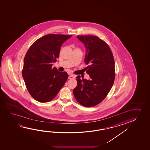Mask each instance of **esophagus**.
Returning a JSON list of instances; mask_svg holds the SVG:
<instances>
[{
    "instance_id": "obj_1",
    "label": "esophagus",
    "mask_w": 150,
    "mask_h": 150,
    "mask_svg": "<svg viewBox=\"0 0 150 150\" xmlns=\"http://www.w3.org/2000/svg\"><path fill=\"white\" fill-rule=\"evenodd\" d=\"M75 76L73 75V74H71V75H69V79H75Z\"/></svg>"
}]
</instances>
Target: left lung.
Here are the masks:
<instances>
[{"mask_svg":"<svg viewBox=\"0 0 150 150\" xmlns=\"http://www.w3.org/2000/svg\"><path fill=\"white\" fill-rule=\"evenodd\" d=\"M86 47L84 61L88 66L86 73L91 79L76 77L77 85L73 90L77 102L86 107L98 105L106 98L115 79V60L106 42L94 35H78Z\"/></svg>","mask_w":150,"mask_h":150,"instance_id":"1","label":"left lung"}]
</instances>
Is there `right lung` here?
I'll list each match as a JSON object with an SVG mask.
<instances>
[{
	"mask_svg": "<svg viewBox=\"0 0 150 150\" xmlns=\"http://www.w3.org/2000/svg\"><path fill=\"white\" fill-rule=\"evenodd\" d=\"M72 35L50 34L35 41L25 55L22 75L31 96L40 103L54 99L68 79L53 63L59 57L62 44Z\"/></svg>",
	"mask_w": 150,
	"mask_h": 150,
	"instance_id": "1",
	"label": "right lung"
}]
</instances>
